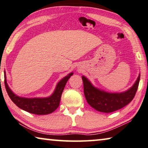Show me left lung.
<instances>
[{"label": "left lung", "instance_id": "left-lung-1", "mask_svg": "<svg viewBox=\"0 0 148 148\" xmlns=\"http://www.w3.org/2000/svg\"><path fill=\"white\" fill-rule=\"evenodd\" d=\"M84 92L88 103L99 112L110 113L122 108L133 100L137 92L140 75L130 89L122 93L111 94L94 88L84 76L82 77Z\"/></svg>", "mask_w": 148, "mask_h": 148}]
</instances>
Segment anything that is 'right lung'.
Wrapping results in <instances>:
<instances>
[{
  "mask_svg": "<svg viewBox=\"0 0 148 148\" xmlns=\"http://www.w3.org/2000/svg\"><path fill=\"white\" fill-rule=\"evenodd\" d=\"M73 73H70L67 76L59 82L56 86L54 94L48 98H25L19 97L13 93L6 83V76L4 77V86L8 95L11 100L20 108L37 115H46L55 111L60 104L61 96L68 79Z\"/></svg>",
  "mask_w": 148,
  "mask_h": 148,
  "instance_id": "right-lung-1",
  "label": "right lung"
}]
</instances>
